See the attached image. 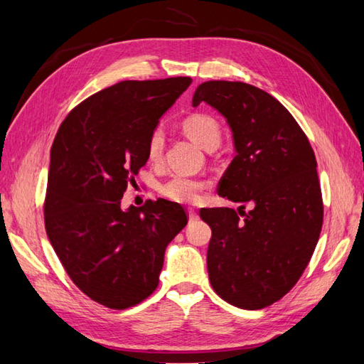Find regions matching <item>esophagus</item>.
Returning a JSON list of instances; mask_svg holds the SVG:
<instances>
[{"label": "esophagus", "mask_w": 364, "mask_h": 364, "mask_svg": "<svg viewBox=\"0 0 364 364\" xmlns=\"http://www.w3.org/2000/svg\"><path fill=\"white\" fill-rule=\"evenodd\" d=\"M188 214H189V222H196L198 219V213L196 210H189Z\"/></svg>", "instance_id": "34e87169"}]
</instances>
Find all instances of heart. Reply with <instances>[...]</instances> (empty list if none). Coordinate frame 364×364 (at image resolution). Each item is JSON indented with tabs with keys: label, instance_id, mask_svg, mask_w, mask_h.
Returning <instances> with one entry per match:
<instances>
[{
	"label": "heart",
	"instance_id": "obj_1",
	"mask_svg": "<svg viewBox=\"0 0 364 364\" xmlns=\"http://www.w3.org/2000/svg\"><path fill=\"white\" fill-rule=\"evenodd\" d=\"M181 128L191 141L205 150H213L220 141V125L213 115L205 112H192L181 120ZM164 136L161 129H154L146 142V158L151 162L161 159ZM205 181L186 175H173L159 186L161 196L176 203H196L205 189Z\"/></svg>",
	"mask_w": 364,
	"mask_h": 364
}]
</instances>
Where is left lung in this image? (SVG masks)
<instances>
[{
    "label": "left lung",
    "instance_id": "left-lung-1",
    "mask_svg": "<svg viewBox=\"0 0 364 364\" xmlns=\"http://www.w3.org/2000/svg\"><path fill=\"white\" fill-rule=\"evenodd\" d=\"M208 103L227 119L236 156L219 196L241 203L202 208L211 227L206 264L213 289L244 310H259L299 282L323 219L318 162L289 111L267 92L239 81H206L192 106ZM250 204L249 213L240 208ZM242 215V218L238 215Z\"/></svg>",
    "mask_w": 364,
    "mask_h": 364
}]
</instances>
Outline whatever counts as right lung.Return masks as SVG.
Masks as SVG:
<instances>
[{"mask_svg":"<svg viewBox=\"0 0 364 364\" xmlns=\"http://www.w3.org/2000/svg\"><path fill=\"white\" fill-rule=\"evenodd\" d=\"M191 82L120 81L72 109L54 137L46 235L72 282L112 310L151 296L166 247L188 223L183 206L164 198L127 211L120 202L149 159L146 142L161 115Z\"/></svg>","mask_w":364,"mask_h":364,"instance_id":"obj_1","label":"right lung"}]
</instances>
